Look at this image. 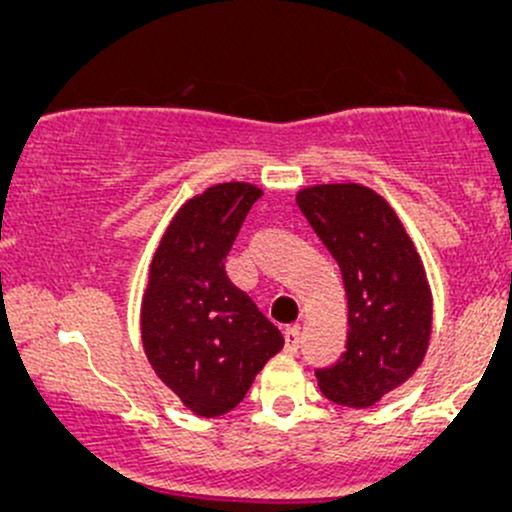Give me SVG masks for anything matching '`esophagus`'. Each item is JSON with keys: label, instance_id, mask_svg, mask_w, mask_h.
Listing matches in <instances>:
<instances>
[{"label": "esophagus", "instance_id": "34e87169", "mask_svg": "<svg viewBox=\"0 0 512 512\" xmlns=\"http://www.w3.org/2000/svg\"><path fill=\"white\" fill-rule=\"evenodd\" d=\"M298 349H301V327H298V325L286 327V332H284V351H286V354L296 356Z\"/></svg>", "mask_w": 512, "mask_h": 512}]
</instances>
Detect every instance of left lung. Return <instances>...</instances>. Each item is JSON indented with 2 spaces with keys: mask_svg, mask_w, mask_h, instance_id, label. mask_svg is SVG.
Returning <instances> with one entry per match:
<instances>
[{
  "mask_svg": "<svg viewBox=\"0 0 512 512\" xmlns=\"http://www.w3.org/2000/svg\"><path fill=\"white\" fill-rule=\"evenodd\" d=\"M344 279L349 332L344 354L315 368L322 395L370 407L419 368L431 334L424 267L395 211L363 185H317L296 195Z\"/></svg>",
  "mask_w": 512,
  "mask_h": 512,
  "instance_id": "left-lung-1",
  "label": "left lung"
}]
</instances>
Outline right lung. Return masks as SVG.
I'll list each match as a JSON object with an SVG mask.
<instances>
[{
    "label": "right lung",
    "mask_w": 512,
    "mask_h": 512,
    "mask_svg": "<svg viewBox=\"0 0 512 512\" xmlns=\"http://www.w3.org/2000/svg\"><path fill=\"white\" fill-rule=\"evenodd\" d=\"M262 192L223 182L178 211L151 262L142 339L158 378L199 416L243 402L264 363L284 346L274 322L226 276L233 240Z\"/></svg>",
    "instance_id": "right-lung-1"
}]
</instances>
